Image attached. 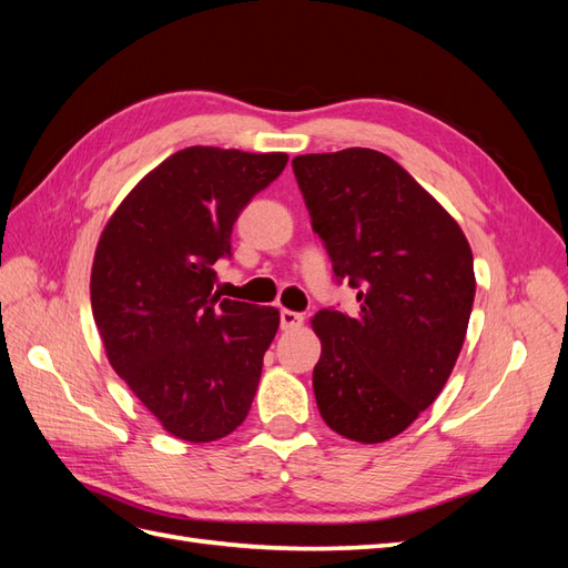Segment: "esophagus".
I'll list each match as a JSON object with an SVG mask.
<instances>
[{
	"instance_id": "esophagus-1",
	"label": "esophagus",
	"mask_w": 568,
	"mask_h": 568,
	"mask_svg": "<svg viewBox=\"0 0 568 568\" xmlns=\"http://www.w3.org/2000/svg\"><path fill=\"white\" fill-rule=\"evenodd\" d=\"M282 329L284 332H291V329H298V326H303V315L301 313H294V311H282Z\"/></svg>"
}]
</instances>
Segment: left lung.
<instances>
[{"label":"left lung","instance_id":"8db88e82","mask_svg":"<svg viewBox=\"0 0 568 568\" xmlns=\"http://www.w3.org/2000/svg\"><path fill=\"white\" fill-rule=\"evenodd\" d=\"M291 165L336 277L359 288L355 317L311 320L320 415L348 440H390L438 398L459 357L476 294L469 242L382 151L305 153Z\"/></svg>","mask_w":568,"mask_h":568}]
</instances>
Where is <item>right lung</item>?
Wrapping results in <instances>:
<instances>
[{
  "label": "right lung",
  "mask_w": 568,
  "mask_h": 568,
  "mask_svg": "<svg viewBox=\"0 0 568 568\" xmlns=\"http://www.w3.org/2000/svg\"><path fill=\"white\" fill-rule=\"evenodd\" d=\"M286 161L186 146L134 184L99 236L90 296L106 357L180 440L225 438L251 409L280 311L213 294V265Z\"/></svg>",
  "instance_id": "1"
}]
</instances>
